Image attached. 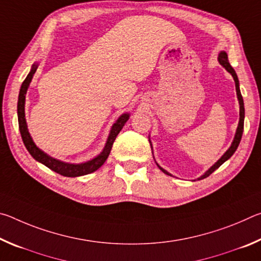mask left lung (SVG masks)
Returning <instances> with one entry per match:
<instances>
[{"label":"left lung","instance_id":"1","mask_svg":"<svg viewBox=\"0 0 261 261\" xmlns=\"http://www.w3.org/2000/svg\"><path fill=\"white\" fill-rule=\"evenodd\" d=\"M218 60L220 62V64L222 65V67L227 70V71L229 73H231V76L233 78V81H235V85H236V93H237V99L238 101H240V123H238V126H237V130H236V135H235V138H233L232 140V144L231 146L228 148V151L223 154L222 156H221L218 162H215L213 166H212L208 170L206 171V173L200 176L199 178L198 179H204L206 177H208V176L213 173V171H215L218 168L222 165V163L226 162L229 158H230L233 153H235V151L238 147V145H240V141L242 139V135H243V129H244V116H245V110H244V102H243V98H242V94H241V90H240V82H238V78H237V74L235 72V70L232 69V67L230 65V63H229L228 61V55L226 51H221L219 54V57ZM158 165V163H156ZM158 167L160 168V169L163 171V173L167 174V175H170L169 173H168L167 170L163 169V168H161L160 166L158 165ZM171 176V175H170Z\"/></svg>","mask_w":261,"mask_h":261}]
</instances>
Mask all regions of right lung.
Here are the masks:
<instances>
[{
    "label": "right lung",
    "mask_w": 261,
    "mask_h": 261,
    "mask_svg": "<svg viewBox=\"0 0 261 261\" xmlns=\"http://www.w3.org/2000/svg\"><path fill=\"white\" fill-rule=\"evenodd\" d=\"M37 68H38V64H33V67H32V69H31V71L28 74V77L25 78V81L23 82V84H21L19 95H18V105H17L19 131H20L21 139H23V143L25 145L26 149H28L29 153L35 159V160L41 162L42 165H45L53 171H55V173L60 174L62 176H67V177H78V176H84V175L91 174V173H93V171L98 170L99 168L103 165L105 161L107 160L115 139H116L117 135L120 134L122 127L124 126L126 121L129 120L130 115L123 114L122 116L118 117L116 123H114V125L112 126V130H110V134L108 136L107 143H106L103 151L101 152L96 158L92 159V160L87 161V162L78 163V165L56 160V159L49 156L48 154L41 151L40 148L37 147V145H35L34 141L32 140V137L30 136V132L28 130V124H26V120H25V95H26V92H28V88L30 86V83L33 78V74L35 73V71H37Z\"/></svg>",
    "instance_id": "right-lung-1"
}]
</instances>
